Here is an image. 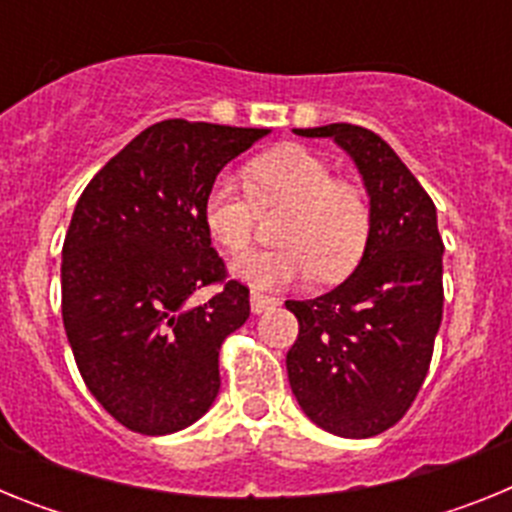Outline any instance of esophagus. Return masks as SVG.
Listing matches in <instances>:
<instances>
[{
  "mask_svg": "<svg viewBox=\"0 0 512 512\" xmlns=\"http://www.w3.org/2000/svg\"><path fill=\"white\" fill-rule=\"evenodd\" d=\"M279 305L277 297L271 295H261V292H251V310L253 315H261L264 310H269V307Z\"/></svg>",
  "mask_w": 512,
  "mask_h": 512,
  "instance_id": "34e87169",
  "label": "esophagus"
}]
</instances>
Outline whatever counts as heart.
I'll return each mask as SVG.
<instances>
[{"label": "heart", "instance_id": "obj_1", "mask_svg": "<svg viewBox=\"0 0 512 512\" xmlns=\"http://www.w3.org/2000/svg\"><path fill=\"white\" fill-rule=\"evenodd\" d=\"M246 184L220 174L205 194V225L212 241L228 253L246 251L259 233L261 210H282L277 225L282 246L253 251L233 264V274L256 289L284 287L302 279L341 282L361 261L372 233L366 194L318 153L282 146L246 166Z\"/></svg>", "mask_w": 512, "mask_h": 512}]
</instances>
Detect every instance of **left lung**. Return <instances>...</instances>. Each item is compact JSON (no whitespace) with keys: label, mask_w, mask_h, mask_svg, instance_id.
I'll return each mask as SVG.
<instances>
[{"label":"left lung","mask_w":512,"mask_h":512,"mask_svg":"<svg viewBox=\"0 0 512 512\" xmlns=\"http://www.w3.org/2000/svg\"><path fill=\"white\" fill-rule=\"evenodd\" d=\"M295 133L333 138L351 156L372 233L346 282L315 300H287L300 323L287 354L289 387L323 431L372 438L408 413L431 366L443 315L436 205L372 130L333 122Z\"/></svg>","instance_id":"1"}]
</instances>
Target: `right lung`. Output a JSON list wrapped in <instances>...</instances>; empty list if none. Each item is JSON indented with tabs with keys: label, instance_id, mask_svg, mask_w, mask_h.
<instances>
[{
	"label": "right lung",
	"instance_id": "1",
	"mask_svg": "<svg viewBox=\"0 0 512 512\" xmlns=\"http://www.w3.org/2000/svg\"><path fill=\"white\" fill-rule=\"evenodd\" d=\"M266 128L164 120L135 135L76 202L63 241L61 312L89 392L117 423L166 436L200 420L220 390V346L251 315L225 282L205 194ZM224 289L197 306L194 291Z\"/></svg>",
	"mask_w": 512,
	"mask_h": 512
}]
</instances>
